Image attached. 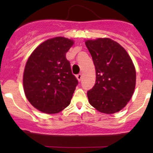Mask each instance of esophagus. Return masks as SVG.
<instances>
[{
    "label": "esophagus",
    "mask_w": 153,
    "mask_h": 153,
    "mask_svg": "<svg viewBox=\"0 0 153 153\" xmlns=\"http://www.w3.org/2000/svg\"><path fill=\"white\" fill-rule=\"evenodd\" d=\"M76 78H77V79L78 80V81H79V82H81V80H82V75H81V74H78V75H76Z\"/></svg>",
    "instance_id": "34e87169"
}]
</instances>
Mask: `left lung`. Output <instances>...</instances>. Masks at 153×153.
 <instances>
[{
	"label": "left lung",
	"instance_id": "left-lung-1",
	"mask_svg": "<svg viewBox=\"0 0 153 153\" xmlns=\"http://www.w3.org/2000/svg\"><path fill=\"white\" fill-rule=\"evenodd\" d=\"M96 72L93 87L87 92L89 104L99 112L113 114L121 110L133 95L136 72L125 49L110 38L87 40Z\"/></svg>",
	"mask_w": 153,
	"mask_h": 153
}]
</instances>
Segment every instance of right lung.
Masks as SVG:
<instances>
[{
    "mask_svg": "<svg viewBox=\"0 0 153 153\" xmlns=\"http://www.w3.org/2000/svg\"><path fill=\"white\" fill-rule=\"evenodd\" d=\"M74 41L64 37L47 40L29 56L24 72V92L30 104L47 114L69 105L78 80L72 75L66 53Z\"/></svg>",
    "mask_w": 153,
    "mask_h": 153,
    "instance_id": "1",
    "label": "right lung"
}]
</instances>
